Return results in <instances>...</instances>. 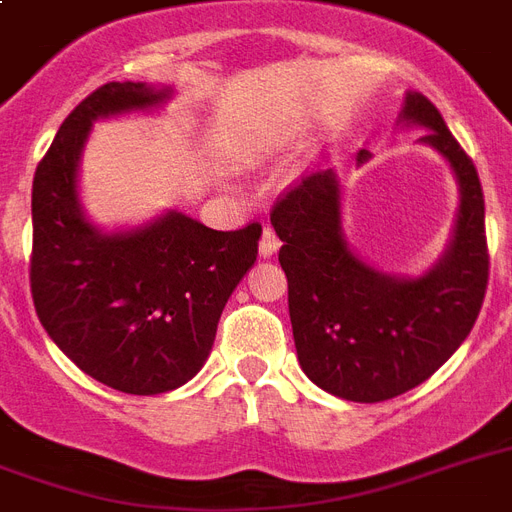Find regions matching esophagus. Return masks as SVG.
Returning <instances> with one entry per match:
<instances>
[{
  "label": "esophagus",
  "instance_id": "obj_1",
  "mask_svg": "<svg viewBox=\"0 0 512 512\" xmlns=\"http://www.w3.org/2000/svg\"><path fill=\"white\" fill-rule=\"evenodd\" d=\"M279 247H281V241H279V236H276V231H273L271 225H265L263 236H260V255L263 257L276 255V249Z\"/></svg>",
  "mask_w": 512,
  "mask_h": 512
}]
</instances>
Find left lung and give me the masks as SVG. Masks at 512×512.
Listing matches in <instances>:
<instances>
[{
    "label": "left lung",
    "instance_id": "8db88e82",
    "mask_svg": "<svg viewBox=\"0 0 512 512\" xmlns=\"http://www.w3.org/2000/svg\"><path fill=\"white\" fill-rule=\"evenodd\" d=\"M406 122L422 124L460 180V217L444 260L420 279H393L361 263L342 239L332 170L303 175L281 193L271 223L284 244L289 319L303 372L332 396L377 404L425 382L470 335L489 284L484 191L476 164L438 108L409 92ZM369 151H358V164Z\"/></svg>",
    "mask_w": 512,
    "mask_h": 512
}]
</instances>
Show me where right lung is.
I'll use <instances>...</instances> for the list:
<instances>
[{
    "mask_svg": "<svg viewBox=\"0 0 512 512\" xmlns=\"http://www.w3.org/2000/svg\"><path fill=\"white\" fill-rule=\"evenodd\" d=\"M164 98L143 82L90 92L60 124L31 191L36 316L84 374L132 396L180 388L204 366L263 233L260 223L212 231L183 212L111 236L84 220L76 167L92 122Z\"/></svg>",
    "mask_w": 512,
    "mask_h": 512,
    "instance_id": "right-lung-1",
    "label": "right lung"
}]
</instances>
